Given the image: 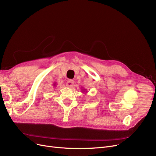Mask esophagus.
<instances>
[{
	"label": "esophagus",
	"instance_id": "obj_1",
	"mask_svg": "<svg viewBox=\"0 0 156 156\" xmlns=\"http://www.w3.org/2000/svg\"><path fill=\"white\" fill-rule=\"evenodd\" d=\"M74 85V81L72 80H68L66 82V85L68 87H72Z\"/></svg>",
	"mask_w": 156,
	"mask_h": 156
}]
</instances>
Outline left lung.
I'll return each mask as SVG.
<instances>
[{"label": "left lung", "instance_id": "left-lung-1", "mask_svg": "<svg viewBox=\"0 0 156 156\" xmlns=\"http://www.w3.org/2000/svg\"><path fill=\"white\" fill-rule=\"evenodd\" d=\"M82 91H83V92H87L86 89H82Z\"/></svg>", "mask_w": 156, "mask_h": 156}]
</instances>
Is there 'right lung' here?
I'll return each instance as SVG.
<instances>
[{
	"label": "right lung",
	"instance_id": "add662e5",
	"mask_svg": "<svg viewBox=\"0 0 156 156\" xmlns=\"http://www.w3.org/2000/svg\"><path fill=\"white\" fill-rule=\"evenodd\" d=\"M55 83H54V86H55Z\"/></svg>",
	"mask_w": 156,
	"mask_h": 156
}]
</instances>
